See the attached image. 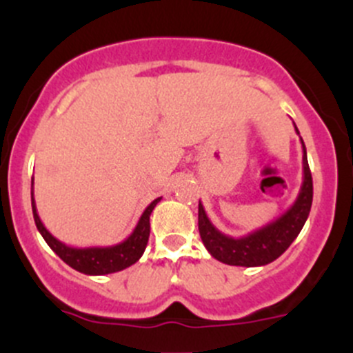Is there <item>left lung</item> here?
<instances>
[{"mask_svg":"<svg viewBox=\"0 0 353 353\" xmlns=\"http://www.w3.org/2000/svg\"><path fill=\"white\" fill-rule=\"evenodd\" d=\"M296 134H300L295 125ZM302 141L303 150V181L300 186L299 196L293 201L292 207L279 215L276 221L262 225L260 229L248 232L239 238L224 234L219 231L208 219L201 201L198 203V229H200L201 241L214 259L228 265H241V268H259L274 262L278 256L288 250V246L295 241L296 236L302 231L307 217L312 207V174H310L309 162H307V150Z\"/></svg>","mask_w":353,"mask_h":353,"instance_id":"left-lung-1","label":"left lung"}]
</instances>
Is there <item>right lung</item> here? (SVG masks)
I'll return each instance as SVG.
<instances>
[{"mask_svg":"<svg viewBox=\"0 0 353 353\" xmlns=\"http://www.w3.org/2000/svg\"><path fill=\"white\" fill-rule=\"evenodd\" d=\"M160 200H162V198H157V200H153L152 203L145 208V212H143L141 217H139L138 224H136L134 231H132L124 241L112 246L75 248V246L65 245L63 241L54 238V236L44 228V224L39 219V214H37L36 201H34V179L32 183H30V201H32V214L37 231L41 232V236H43L44 241L48 243V246H50L67 265H70L72 269L88 276H105L112 274V272H119L141 259L150 238V215H152L153 208L157 207V203H159Z\"/></svg>","mask_w":353,"mask_h":353,"instance_id":"right-lung-1","label":"right lung"}]
</instances>
